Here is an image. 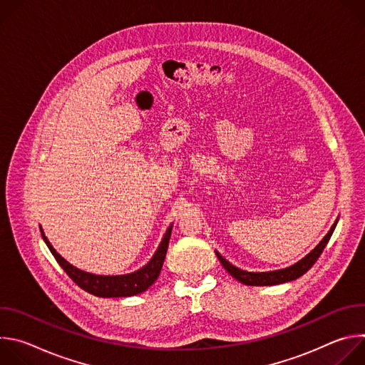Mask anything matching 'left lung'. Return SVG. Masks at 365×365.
I'll return each instance as SVG.
<instances>
[{
    "instance_id": "1",
    "label": "left lung",
    "mask_w": 365,
    "mask_h": 365,
    "mask_svg": "<svg viewBox=\"0 0 365 365\" xmlns=\"http://www.w3.org/2000/svg\"><path fill=\"white\" fill-rule=\"evenodd\" d=\"M338 224V218L335 220L334 225L331 227V230L328 231V234L322 238V241L312 250L309 254H306L302 259H299L297 263L286 267V269H280V270H273V272H247L242 269L235 267L234 264H231L228 259H225L218 251H215L217 257L220 258L221 264L224 266V269L238 282H241L242 284L247 286H274V284H282V283H287L292 280L299 279L300 276H303L312 266L317 263V259L319 258V255L322 254L324 248L327 247L328 241L332 237V232L335 230Z\"/></svg>"
}]
</instances>
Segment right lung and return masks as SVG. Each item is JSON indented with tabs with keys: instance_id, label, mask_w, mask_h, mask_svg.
I'll return each instance as SVG.
<instances>
[{
	"instance_id": "add662e5",
	"label": "right lung",
	"mask_w": 365,
	"mask_h": 365,
	"mask_svg": "<svg viewBox=\"0 0 365 365\" xmlns=\"http://www.w3.org/2000/svg\"><path fill=\"white\" fill-rule=\"evenodd\" d=\"M172 228H173V224H170L168 227L158 250H155V252L153 254L150 262L145 266H143L141 269H138L133 273H127V274L103 276V274H93V273L83 272V270L72 266L69 262H66V259L53 248V245L50 244V241L44 235V231L40 225L41 237H43L46 245L48 247L50 252L55 255L59 266L66 272V274L81 289H83L85 292L93 294V296H98V297H130V296H135V294L145 292L155 280H158V277L162 272L166 252H168V247H169V240L172 235Z\"/></svg>"
}]
</instances>
